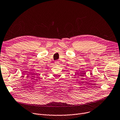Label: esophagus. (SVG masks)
Segmentation results:
<instances>
[{"label":"esophagus","mask_w":120,"mask_h":120,"mask_svg":"<svg viewBox=\"0 0 120 120\" xmlns=\"http://www.w3.org/2000/svg\"><path fill=\"white\" fill-rule=\"evenodd\" d=\"M54 63H55V64L56 65H58L59 64V61H58V60H57V61H55V62H54Z\"/></svg>","instance_id":"esophagus-1"}]
</instances>
